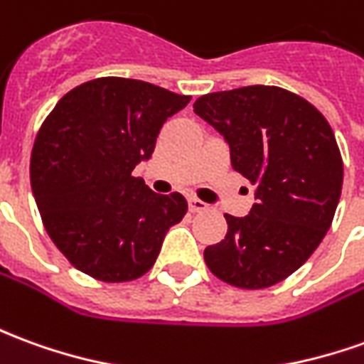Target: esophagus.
Returning a JSON list of instances; mask_svg holds the SVG:
<instances>
[{"mask_svg":"<svg viewBox=\"0 0 364 364\" xmlns=\"http://www.w3.org/2000/svg\"><path fill=\"white\" fill-rule=\"evenodd\" d=\"M207 208V203H203L199 199H189V210L191 213H200V210H205Z\"/></svg>","mask_w":364,"mask_h":364,"instance_id":"1","label":"esophagus"}]
</instances>
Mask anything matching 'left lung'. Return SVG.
Returning a JSON list of instances; mask_svg holds the SVG:
<instances>
[{"label":"left lung","mask_w":364,"mask_h":364,"mask_svg":"<svg viewBox=\"0 0 364 364\" xmlns=\"http://www.w3.org/2000/svg\"><path fill=\"white\" fill-rule=\"evenodd\" d=\"M193 110L226 139L235 171L256 185L250 213L225 215L226 236L205 248L208 270L236 288H270L331 226L343 187L335 134L314 104L278 86L205 94Z\"/></svg>","instance_id":"left-lung-1"}]
</instances>
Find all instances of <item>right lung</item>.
Wrapping results in <instances>:
<instances>
[{"label":"right lung","instance_id":"1","mask_svg":"<svg viewBox=\"0 0 364 364\" xmlns=\"http://www.w3.org/2000/svg\"><path fill=\"white\" fill-rule=\"evenodd\" d=\"M189 100L144 80L104 76L65 94L43 122L31 154L33 197L50 240L76 270L118 284L156 264L187 200L157 195L132 171Z\"/></svg>","mask_w":364,"mask_h":364}]
</instances>
